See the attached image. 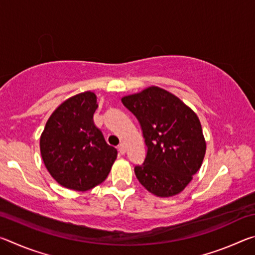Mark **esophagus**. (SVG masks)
<instances>
[{
    "label": "esophagus",
    "mask_w": 255,
    "mask_h": 255,
    "mask_svg": "<svg viewBox=\"0 0 255 255\" xmlns=\"http://www.w3.org/2000/svg\"><path fill=\"white\" fill-rule=\"evenodd\" d=\"M118 149H119V153L120 154H125V153H126V145H125L124 143H122V144L118 146Z\"/></svg>",
    "instance_id": "1"
}]
</instances>
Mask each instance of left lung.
<instances>
[{
    "label": "left lung",
    "mask_w": 255,
    "mask_h": 255,
    "mask_svg": "<svg viewBox=\"0 0 255 255\" xmlns=\"http://www.w3.org/2000/svg\"><path fill=\"white\" fill-rule=\"evenodd\" d=\"M122 101L139 122L147 147L144 163L135 167L136 178L156 197L179 195L199 171L206 154L197 114L173 93L155 85Z\"/></svg>",
    "instance_id": "obj_1"
}]
</instances>
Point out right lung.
<instances>
[{
    "label": "right lung",
    "instance_id": "add662e5",
    "mask_svg": "<svg viewBox=\"0 0 255 255\" xmlns=\"http://www.w3.org/2000/svg\"><path fill=\"white\" fill-rule=\"evenodd\" d=\"M98 108L91 91L75 94L56 108L40 136V154L58 184L86 191L102 183L117 158L93 122Z\"/></svg>",
    "mask_w": 255,
    "mask_h": 255
}]
</instances>
